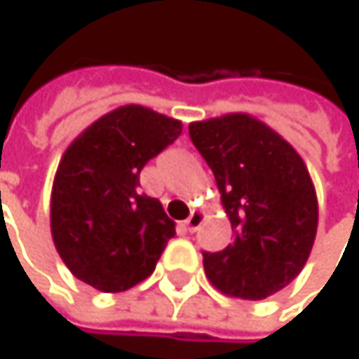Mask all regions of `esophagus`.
<instances>
[{
    "mask_svg": "<svg viewBox=\"0 0 359 359\" xmlns=\"http://www.w3.org/2000/svg\"><path fill=\"white\" fill-rule=\"evenodd\" d=\"M203 222H205V215H203L201 211H192V213H190V217L184 222V226H186V230H188V232H196V230L201 228V224H203Z\"/></svg>",
    "mask_w": 359,
    "mask_h": 359,
    "instance_id": "1",
    "label": "esophagus"
}]
</instances>
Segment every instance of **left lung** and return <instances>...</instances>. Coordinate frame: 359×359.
Segmentation results:
<instances>
[{"mask_svg": "<svg viewBox=\"0 0 359 359\" xmlns=\"http://www.w3.org/2000/svg\"><path fill=\"white\" fill-rule=\"evenodd\" d=\"M211 167L234 243L203 251L205 273L230 297L259 301L303 269L318 230V201L297 150L255 116L234 112L190 125Z\"/></svg>", "mask_w": 359, "mask_h": 359, "instance_id": "left-lung-1", "label": "left lung"}]
</instances>
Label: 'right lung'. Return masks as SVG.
I'll return each instance as SVG.
<instances>
[{
    "instance_id": "right-lung-1",
    "label": "right lung",
    "mask_w": 359,
    "mask_h": 359,
    "mask_svg": "<svg viewBox=\"0 0 359 359\" xmlns=\"http://www.w3.org/2000/svg\"><path fill=\"white\" fill-rule=\"evenodd\" d=\"M182 123L121 106L67 148L52 188V238L75 278L102 292L146 280L175 236L158 198L142 194L140 171L173 144Z\"/></svg>"
}]
</instances>
